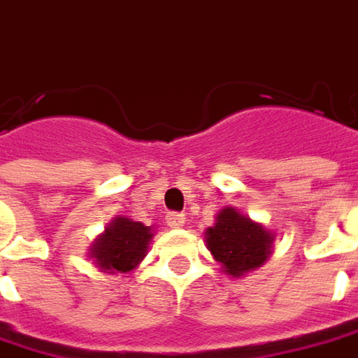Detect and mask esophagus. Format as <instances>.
<instances>
[{
    "mask_svg": "<svg viewBox=\"0 0 358 358\" xmlns=\"http://www.w3.org/2000/svg\"><path fill=\"white\" fill-rule=\"evenodd\" d=\"M165 222H167L169 228H181V226H185V216L181 212H169L165 216Z\"/></svg>",
    "mask_w": 358,
    "mask_h": 358,
    "instance_id": "1",
    "label": "esophagus"
}]
</instances>
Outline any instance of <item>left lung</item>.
<instances>
[{
    "label": "left lung",
    "instance_id": "8db88e82",
    "mask_svg": "<svg viewBox=\"0 0 358 358\" xmlns=\"http://www.w3.org/2000/svg\"><path fill=\"white\" fill-rule=\"evenodd\" d=\"M273 238L261 224L251 222L234 208H224L216 224L206 230V245L222 268L231 277H241L261 267L271 253Z\"/></svg>",
    "mask_w": 358,
    "mask_h": 358
}]
</instances>
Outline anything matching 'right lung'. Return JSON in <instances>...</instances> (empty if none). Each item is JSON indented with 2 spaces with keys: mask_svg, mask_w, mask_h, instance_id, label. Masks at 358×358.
<instances>
[{
  "mask_svg": "<svg viewBox=\"0 0 358 358\" xmlns=\"http://www.w3.org/2000/svg\"><path fill=\"white\" fill-rule=\"evenodd\" d=\"M152 228L130 218H115L91 248V257L108 273H128L146 255Z\"/></svg>",
  "mask_w": 358,
  "mask_h": 358,
  "instance_id": "obj_1",
  "label": "right lung"
}]
</instances>
